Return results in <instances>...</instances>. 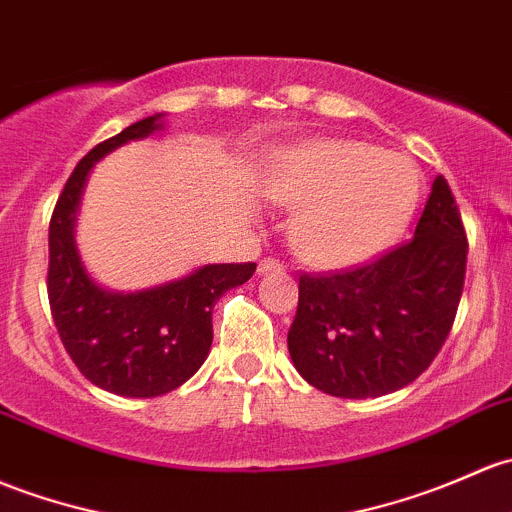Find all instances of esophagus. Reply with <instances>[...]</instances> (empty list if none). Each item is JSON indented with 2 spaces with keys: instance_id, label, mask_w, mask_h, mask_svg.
I'll return each mask as SVG.
<instances>
[{
  "instance_id": "obj_1",
  "label": "esophagus",
  "mask_w": 512,
  "mask_h": 512,
  "mask_svg": "<svg viewBox=\"0 0 512 512\" xmlns=\"http://www.w3.org/2000/svg\"><path fill=\"white\" fill-rule=\"evenodd\" d=\"M282 270V262L277 260V257H265V260L260 262V267H257V272L260 274H270V272H277Z\"/></svg>"
}]
</instances>
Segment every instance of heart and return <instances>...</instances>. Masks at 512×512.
I'll return each mask as SVG.
<instances>
[{"mask_svg":"<svg viewBox=\"0 0 512 512\" xmlns=\"http://www.w3.org/2000/svg\"><path fill=\"white\" fill-rule=\"evenodd\" d=\"M270 196L299 208L292 245L316 267H351L383 252L407 225L419 198L410 159L351 139H321L284 154Z\"/></svg>","mask_w":512,"mask_h":512,"instance_id":"b5f03b06","label":"heart"}]
</instances>
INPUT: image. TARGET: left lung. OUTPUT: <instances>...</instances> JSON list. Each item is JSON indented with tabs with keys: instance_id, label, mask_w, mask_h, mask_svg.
Instances as JSON below:
<instances>
[{
	"instance_id": "8db88e82",
	"label": "left lung",
	"mask_w": 512,
	"mask_h": 512,
	"mask_svg": "<svg viewBox=\"0 0 512 512\" xmlns=\"http://www.w3.org/2000/svg\"><path fill=\"white\" fill-rule=\"evenodd\" d=\"M464 220L437 176L410 238L368 265L299 274L289 355L316 390L346 400L410 385L444 346L466 277Z\"/></svg>"
}]
</instances>
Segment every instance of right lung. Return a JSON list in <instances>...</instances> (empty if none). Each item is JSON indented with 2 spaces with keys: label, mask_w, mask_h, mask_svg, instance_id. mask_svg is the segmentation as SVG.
Segmentation results:
<instances>
[{
  "label": "right lung",
  "mask_w": 512,
  "mask_h": 512,
  "mask_svg": "<svg viewBox=\"0 0 512 512\" xmlns=\"http://www.w3.org/2000/svg\"><path fill=\"white\" fill-rule=\"evenodd\" d=\"M159 117H144L90 149L68 176L48 225L46 289L63 348L90 383L125 397H157L184 385L211 351L215 301L257 267L206 265L132 294L107 292L83 270L73 225L85 179L112 149L157 132Z\"/></svg>",
  "instance_id": "add662e5"
}]
</instances>
